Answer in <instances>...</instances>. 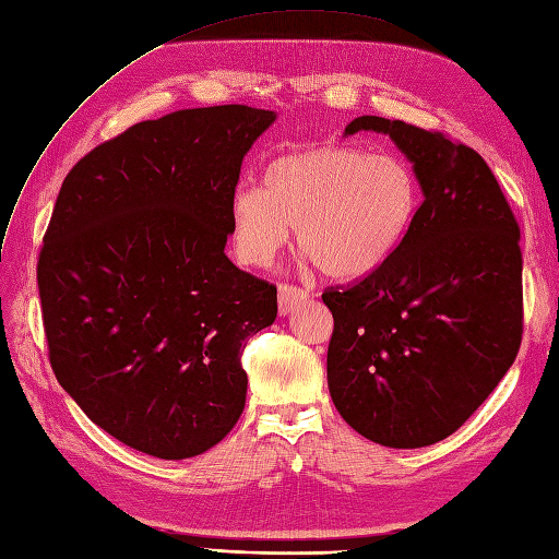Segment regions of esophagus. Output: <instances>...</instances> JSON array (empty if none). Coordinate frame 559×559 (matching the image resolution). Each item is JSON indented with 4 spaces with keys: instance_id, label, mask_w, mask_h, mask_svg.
Segmentation results:
<instances>
[{
    "instance_id": "obj_1",
    "label": "esophagus",
    "mask_w": 559,
    "mask_h": 559,
    "mask_svg": "<svg viewBox=\"0 0 559 559\" xmlns=\"http://www.w3.org/2000/svg\"><path fill=\"white\" fill-rule=\"evenodd\" d=\"M277 300H280V314H289V312L298 310L304 304H308L310 294L306 289H300V286H294V284H280Z\"/></svg>"
}]
</instances>
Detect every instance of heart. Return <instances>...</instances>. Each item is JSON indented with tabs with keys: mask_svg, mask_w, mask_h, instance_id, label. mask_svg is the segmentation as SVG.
I'll return each mask as SVG.
<instances>
[{
	"mask_svg": "<svg viewBox=\"0 0 559 559\" xmlns=\"http://www.w3.org/2000/svg\"><path fill=\"white\" fill-rule=\"evenodd\" d=\"M420 186L409 162L365 147L322 145L270 162L265 188L230 198L237 259L263 267L289 242L334 280L376 273L414 228Z\"/></svg>",
	"mask_w": 559,
	"mask_h": 559,
	"instance_id": "1",
	"label": "heart"
}]
</instances>
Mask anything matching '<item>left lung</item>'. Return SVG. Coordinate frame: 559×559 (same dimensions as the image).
Listing matches in <instances>:
<instances>
[{"label": "left lung", "mask_w": 559, "mask_h": 559, "mask_svg": "<svg viewBox=\"0 0 559 559\" xmlns=\"http://www.w3.org/2000/svg\"><path fill=\"white\" fill-rule=\"evenodd\" d=\"M390 135L424 204L400 249L348 289H326L331 400L345 424L390 449L456 432L518 357V221L487 162L447 135L373 115L343 135Z\"/></svg>", "instance_id": "8db88e82"}]
</instances>
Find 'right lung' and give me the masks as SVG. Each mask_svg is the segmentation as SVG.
<instances>
[{
  "label": "right lung",
  "mask_w": 559,
  "mask_h": 559,
  "mask_svg": "<svg viewBox=\"0 0 559 559\" xmlns=\"http://www.w3.org/2000/svg\"><path fill=\"white\" fill-rule=\"evenodd\" d=\"M273 110H176L94 147L60 186L37 284L58 383L115 440L183 461L245 412V341L277 289L228 255L230 198Z\"/></svg>",
  "instance_id": "right-lung-1"
}]
</instances>
